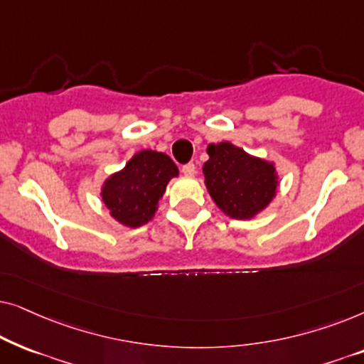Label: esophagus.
<instances>
[{
    "mask_svg": "<svg viewBox=\"0 0 364 364\" xmlns=\"http://www.w3.org/2000/svg\"><path fill=\"white\" fill-rule=\"evenodd\" d=\"M196 164L193 162H188V164H186V166H182V172H183V176H188V177H192L193 173H196Z\"/></svg>",
    "mask_w": 364,
    "mask_h": 364,
    "instance_id": "1",
    "label": "esophagus"
}]
</instances>
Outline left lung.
Segmentation results:
<instances>
[{
    "label": "left lung",
    "instance_id": "8db88e82",
    "mask_svg": "<svg viewBox=\"0 0 364 364\" xmlns=\"http://www.w3.org/2000/svg\"><path fill=\"white\" fill-rule=\"evenodd\" d=\"M207 152L210 159L203 164L205 186L227 215L250 218L275 197L277 177L272 164L248 156L230 142L212 144Z\"/></svg>",
    "mask_w": 364,
    "mask_h": 364
}]
</instances>
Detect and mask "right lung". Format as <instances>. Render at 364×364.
<instances>
[{"label":"right lung","mask_w":364,"mask_h":364,"mask_svg":"<svg viewBox=\"0 0 364 364\" xmlns=\"http://www.w3.org/2000/svg\"><path fill=\"white\" fill-rule=\"evenodd\" d=\"M177 173V166L166 154L137 152L121 172L107 178L102 200L116 220L127 227H141L156 213L167 182Z\"/></svg>","instance_id":"1"}]
</instances>
